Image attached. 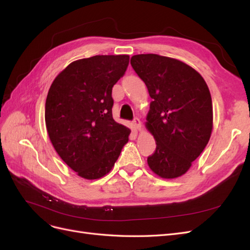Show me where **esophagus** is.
Masks as SVG:
<instances>
[{
  "label": "esophagus",
  "instance_id": "1",
  "mask_svg": "<svg viewBox=\"0 0 250 250\" xmlns=\"http://www.w3.org/2000/svg\"><path fill=\"white\" fill-rule=\"evenodd\" d=\"M133 124H134V126H135V128H137V130H141L142 129V123H141V121H140V119L139 118H134V120H133Z\"/></svg>",
  "mask_w": 250,
  "mask_h": 250
}]
</instances>
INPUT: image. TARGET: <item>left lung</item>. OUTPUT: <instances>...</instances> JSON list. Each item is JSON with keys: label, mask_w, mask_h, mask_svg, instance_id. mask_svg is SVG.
<instances>
[{"label": "left lung", "mask_w": 250, "mask_h": 250, "mask_svg": "<svg viewBox=\"0 0 250 250\" xmlns=\"http://www.w3.org/2000/svg\"><path fill=\"white\" fill-rule=\"evenodd\" d=\"M133 70L151 97L146 129L155 152L148 166L165 179L180 177L208 145L213 130V104L207 82L192 66L156 54L133 55Z\"/></svg>", "instance_id": "obj_1"}]
</instances>
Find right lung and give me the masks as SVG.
<instances>
[{
	"instance_id": "1",
	"label": "right lung",
	"mask_w": 250,
	"mask_h": 250,
	"mask_svg": "<svg viewBox=\"0 0 250 250\" xmlns=\"http://www.w3.org/2000/svg\"><path fill=\"white\" fill-rule=\"evenodd\" d=\"M128 55L75 60L52 82L44 120L60 158L88 180L108 174L129 141V128L112 118V87L123 76Z\"/></svg>"
}]
</instances>
